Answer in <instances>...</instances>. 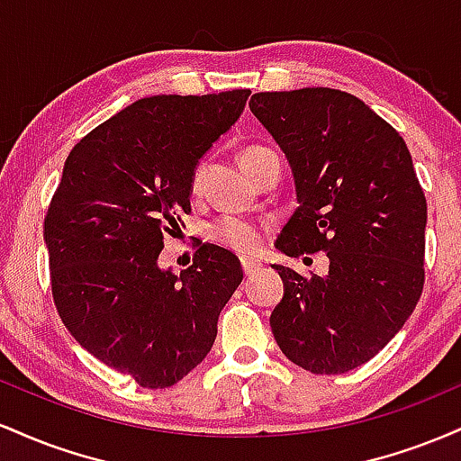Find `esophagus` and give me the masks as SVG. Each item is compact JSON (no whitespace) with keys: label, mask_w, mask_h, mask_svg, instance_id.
<instances>
[{"label":"esophagus","mask_w":461,"mask_h":461,"mask_svg":"<svg viewBox=\"0 0 461 461\" xmlns=\"http://www.w3.org/2000/svg\"><path fill=\"white\" fill-rule=\"evenodd\" d=\"M258 268H260V262H256V260H242V273H245L247 277H251V275L256 273Z\"/></svg>","instance_id":"34e87169"}]
</instances>
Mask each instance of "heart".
I'll list each match as a JSON object with an SVG mask.
<instances>
[{
    "instance_id": "1",
    "label": "heart",
    "mask_w": 461,
    "mask_h": 461,
    "mask_svg": "<svg viewBox=\"0 0 461 461\" xmlns=\"http://www.w3.org/2000/svg\"><path fill=\"white\" fill-rule=\"evenodd\" d=\"M268 156H273V151L268 147L253 145L240 151V164L242 168L253 176L258 171V167L267 160ZM201 179H203V164H199L193 173V190L199 188ZM210 240H214L216 245L230 249V251L240 253V256H251L260 247V230L256 225H251L249 221L234 219V216H223V219H216L208 230Z\"/></svg>"
}]
</instances>
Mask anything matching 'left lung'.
Masks as SVG:
<instances>
[{
	"label": "left lung",
	"mask_w": 461,
	"mask_h": 461,
	"mask_svg": "<svg viewBox=\"0 0 461 461\" xmlns=\"http://www.w3.org/2000/svg\"><path fill=\"white\" fill-rule=\"evenodd\" d=\"M251 113L293 167L299 208L277 249L327 253L330 273L275 267L284 299L271 330L290 362L340 375L377 356L425 285L427 201L405 140L366 104L336 88L256 93Z\"/></svg>",
	"instance_id": "left-lung-1"
}]
</instances>
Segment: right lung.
Instances as JSON below:
<instances>
[{
	"label": "right lung",
	"instance_id": "obj_1",
	"mask_svg": "<svg viewBox=\"0 0 461 461\" xmlns=\"http://www.w3.org/2000/svg\"><path fill=\"white\" fill-rule=\"evenodd\" d=\"M249 95L139 99L73 147L47 208L58 314L91 356L142 388H168L203 362L242 282L238 258L221 247L201 245L179 275L162 271L158 256L190 212L199 158Z\"/></svg>",
	"mask_w": 461,
	"mask_h": 461
}]
</instances>
